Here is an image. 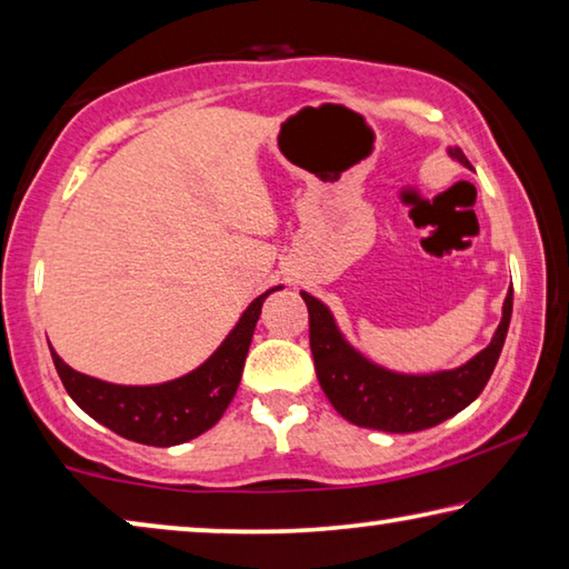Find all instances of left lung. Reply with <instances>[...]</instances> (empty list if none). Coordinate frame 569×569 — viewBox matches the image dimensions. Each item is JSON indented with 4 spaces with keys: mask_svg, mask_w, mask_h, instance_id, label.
<instances>
[{
    "mask_svg": "<svg viewBox=\"0 0 569 569\" xmlns=\"http://www.w3.org/2000/svg\"><path fill=\"white\" fill-rule=\"evenodd\" d=\"M448 157L471 167L458 147H448ZM301 299L309 306V339L319 385L333 410L359 428L415 432L453 418L479 398L507 339L513 291L509 288L503 299L501 321L489 347L461 367L430 375H405L372 362L345 337L327 303L306 291Z\"/></svg>",
    "mask_w": 569,
    "mask_h": 569,
    "instance_id": "1",
    "label": "left lung"
}]
</instances>
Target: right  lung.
<instances>
[{
  "mask_svg": "<svg viewBox=\"0 0 569 569\" xmlns=\"http://www.w3.org/2000/svg\"><path fill=\"white\" fill-rule=\"evenodd\" d=\"M281 288L283 286L268 288L256 301H250L222 345L200 367L177 380L159 385H113L96 380V377L76 372L50 347L52 362L78 408L108 430L143 446L169 448L187 443L210 430L236 398L260 309L268 296Z\"/></svg>",
  "mask_w": 569,
  "mask_h": 569,
  "instance_id": "add662e5",
  "label": "right lung"
}]
</instances>
